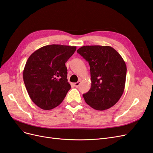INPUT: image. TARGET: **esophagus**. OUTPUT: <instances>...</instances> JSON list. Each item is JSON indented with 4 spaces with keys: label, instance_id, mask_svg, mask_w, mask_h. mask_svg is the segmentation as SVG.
Listing matches in <instances>:
<instances>
[{
    "label": "esophagus",
    "instance_id": "34e87169",
    "mask_svg": "<svg viewBox=\"0 0 153 153\" xmlns=\"http://www.w3.org/2000/svg\"><path fill=\"white\" fill-rule=\"evenodd\" d=\"M80 83H81V81H80V80H79V81H78L77 82L75 83V86L76 87H78V86H79V85H80Z\"/></svg>",
    "mask_w": 153,
    "mask_h": 153
}]
</instances>
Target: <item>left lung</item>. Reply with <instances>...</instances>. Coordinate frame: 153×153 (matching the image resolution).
Segmentation results:
<instances>
[{"mask_svg": "<svg viewBox=\"0 0 153 153\" xmlns=\"http://www.w3.org/2000/svg\"><path fill=\"white\" fill-rule=\"evenodd\" d=\"M77 52L89 62L91 87L83 94L87 105L97 110L112 107L121 98L126 82V65L109 46H84Z\"/></svg>", "mask_w": 153, "mask_h": 153, "instance_id": "left-lung-1", "label": "left lung"}]
</instances>
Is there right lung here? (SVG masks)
Returning <instances> with one entry per match:
<instances>
[{
	"instance_id": "right-lung-1",
	"label": "right lung",
	"mask_w": 153,
	"mask_h": 153,
	"mask_svg": "<svg viewBox=\"0 0 153 153\" xmlns=\"http://www.w3.org/2000/svg\"><path fill=\"white\" fill-rule=\"evenodd\" d=\"M76 47L50 45L32 53L27 61L23 78L32 101L39 108L51 110L62 103L71 85L65 63Z\"/></svg>"
}]
</instances>
